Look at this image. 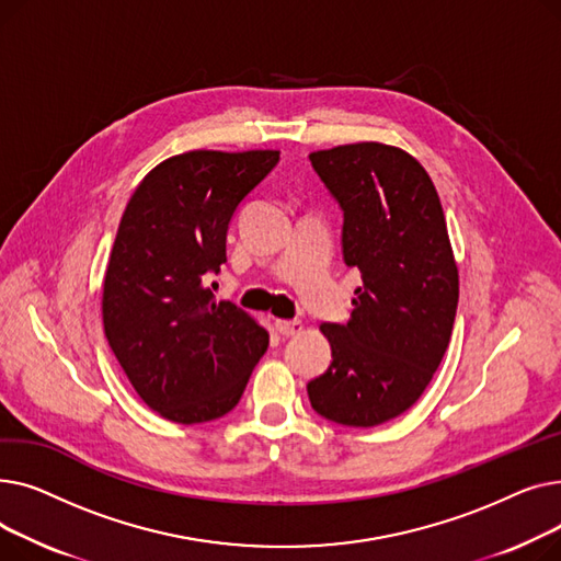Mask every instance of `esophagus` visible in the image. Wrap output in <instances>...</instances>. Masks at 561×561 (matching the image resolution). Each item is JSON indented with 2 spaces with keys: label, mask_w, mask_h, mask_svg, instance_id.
Segmentation results:
<instances>
[{
  "label": "esophagus",
  "mask_w": 561,
  "mask_h": 561,
  "mask_svg": "<svg viewBox=\"0 0 561 561\" xmlns=\"http://www.w3.org/2000/svg\"><path fill=\"white\" fill-rule=\"evenodd\" d=\"M275 328L282 336H293L302 330L300 320H275Z\"/></svg>",
  "instance_id": "34e87169"
}]
</instances>
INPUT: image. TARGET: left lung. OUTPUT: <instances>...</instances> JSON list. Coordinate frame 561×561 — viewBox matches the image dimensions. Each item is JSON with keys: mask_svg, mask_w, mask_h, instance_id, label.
<instances>
[{"mask_svg": "<svg viewBox=\"0 0 561 561\" xmlns=\"http://www.w3.org/2000/svg\"><path fill=\"white\" fill-rule=\"evenodd\" d=\"M343 211V261L362 273L345 325L322 322L332 364L307 385L316 414L375 427L414 404L450 343L459 275L438 193L400 147L339 145L309 154Z\"/></svg>", "mask_w": 561, "mask_h": 561, "instance_id": "obj_1", "label": "left lung"}]
</instances>
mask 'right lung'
<instances>
[{
  "instance_id": "right-lung-1",
  "label": "right lung",
  "mask_w": 561,
  "mask_h": 561,
  "mask_svg": "<svg viewBox=\"0 0 561 561\" xmlns=\"http://www.w3.org/2000/svg\"><path fill=\"white\" fill-rule=\"evenodd\" d=\"M277 161L275 150L172 157L138 184L117 227L104 334L142 402L172 423L225 416L268 350V332L216 302L206 275H218L236 209Z\"/></svg>"
}]
</instances>
